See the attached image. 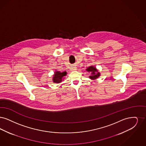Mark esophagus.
<instances>
[{"mask_svg": "<svg viewBox=\"0 0 146 146\" xmlns=\"http://www.w3.org/2000/svg\"><path fill=\"white\" fill-rule=\"evenodd\" d=\"M76 70H77V68L75 66H73L71 68V70H72V71H75Z\"/></svg>", "mask_w": 146, "mask_h": 146, "instance_id": "obj_1", "label": "esophagus"}]
</instances>
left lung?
<instances>
[{
  "mask_svg": "<svg viewBox=\"0 0 146 146\" xmlns=\"http://www.w3.org/2000/svg\"><path fill=\"white\" fill-rule=\"evenodd\" d=\"M86 70L88 72H90V75L89 76V77L91 80H95L100 75V72H98V71L96 69L95 66H90L88 67Z\"/></svg>",
  "mask_w": 146,
  "mask_h": 146,
  "instance_id": "obj_1",
  "label": "left lung"
}]
</instances>
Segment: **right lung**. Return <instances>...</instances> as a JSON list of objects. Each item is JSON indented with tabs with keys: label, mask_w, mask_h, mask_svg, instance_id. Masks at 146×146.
Segmentation results:
<instances>
[{
	"label": "right lung",
	"mask_w": 146,
	"mask_h": 146,
	"mask_svg": "<svg viewBox=\"0 0 146 146\" xmlns=\"http://www.w3.org/2000/svg\"><path fill=\"white\" fill-rule=\"evenodd\" d=\"M66 71L64 72H60L59 71H56L54 72V75L53 77V82L56 83H59L61 82L62 80L64 78V76L66 75Z\"/></svg>",
	"instance_id": "add662e5"
}]
</instances>
